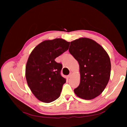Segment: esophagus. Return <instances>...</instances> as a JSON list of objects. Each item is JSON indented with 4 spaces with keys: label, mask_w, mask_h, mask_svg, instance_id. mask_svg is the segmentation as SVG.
<instances>
[{
    "label": "esophagus",
    "mask_w": 127,
    "mask_h": 127,
    "mask_svg": "<svg viewBox=\"0 0 127 127\" xmlns=\"http://www.w3.org/2000/svg\"><path fill=\"white\" fill-rule=\"evenodd\" d=\"M71 76H72V74H71V73H70V74L68 76V78H70Z\"/></svg>",
    "instance_id": "34e87169"
}]
</instances>
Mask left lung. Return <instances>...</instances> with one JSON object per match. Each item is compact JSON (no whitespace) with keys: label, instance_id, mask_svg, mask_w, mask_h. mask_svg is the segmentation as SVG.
<instances>
[{"label":"left lung","instance_id":"8db88e82","mask_svg":"<svg viewBox=\"0 0 127 127\" xmlns=\"http://www.w3.org/2000/svg\"><path fill=\"white\" fill-rule=\"evenodd\" d=\"M69 51L79 64L80 84L75 93L88 100L98 96L110 77L111 66L107 52L97 42L86 37L71 42Z\"/></svg>","mask_w":127,"mask_h":127}]
</instances>
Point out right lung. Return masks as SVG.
I'll list each match as a JSON object with an SVG mask.
<instances>
[{
  "label": "right lung",
  "instance_id": "1",
  "mask_svg": "<svg viewBox=\"0 0 127 127\" xmlns=\"http://www.w3.org/2000/svg\"><path fill=\"white\" fill-rule=\"evenodd\" d=\"M70 42L62 39L44 41L33 49L26 65L25 76L31 91L39 100L50 103L58 98L66 80L63 65L55 61L68 50Z\"/></svg>",
  "mask_w": 127,
  "mask_h": 127
}]
</instances>
